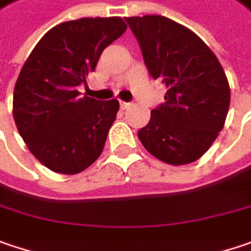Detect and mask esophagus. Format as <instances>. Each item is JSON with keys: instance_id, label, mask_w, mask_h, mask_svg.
Segmentation results:
<instances>
[{"instance_id": "34e87169", "label": "esophagus", "mask_w": 251, "mask_h": 251, "mask_svg": "<svg viewBox=\"0 0 251 251\" xmlns=\"http://www.w3.org/2000/svg\"><path fill=\"white\" fill-rule=\"evenodd\" d=\"M120 107H121V110H126V108H128V107H130V102H124V101H120Z\"/></svg>"}]
</instances>
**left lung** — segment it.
<instances>
[{
  "label": "left lung",
  "instance_id": "left-lung-1",
  "mask_svg": "<svg viewBox=\"0 0 251 251\" xmlns=\"http://www.w3.org/2000/svg\"><path fill=\"white\" fill-rule=\"evenodd\" d=\"M154 80L167 88L166 102L138 131L155 158L183 166L199 160L223 130L230 87L223 67L187 27L161 15L126 17Z\"/></svg>",
  "mask_w": 251,
  "mask_h": 251
}]
</instances>
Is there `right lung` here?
<instances>
[{"instance_id":"right-lung-1","label":"right lung","mask_w":251,"mask_h":251,"mask_svg":"<svg viewBox=\"0 0 251 251\" xmlns=\"http://www.w3.org/2000/svg\"><path fill=\"white\" fill-rule=\"evenodd\" d=\"M127 29L120 17L80 18L51 28L34 47L14 88L12 114L28 150L47 169L77 174L102 152L117 100L80 96L100 55Z\"/></svg>"}]
</instances>
